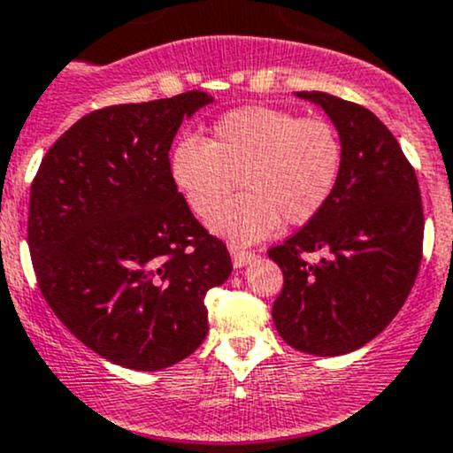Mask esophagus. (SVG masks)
Returning a JSON list of instances; mask_svg holds the SVG:
<instances>
[{
    "label": "esophagus",
    "instance_id": "obj_1",
    "mask_svg": "<svg viewBox=\"0 0 453 453\" xmlns=\"http://www.w3.org/2000/svg\"><path fill=\"white\" fill-rule=\"evenodd\" d=\"M230 254H232V263H234L236 269H243L245 265H250L256 258L254 252H245V250L234 248V245L230 248Z\"/></svg>",
    "mask_w": 453,
    "mask_h": 453
}]
</instances>
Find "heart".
Wrapping results in <instances>:
<instances>
[{
	"label": "heart",
	"instance_id": "1",
	"mask_svg": "<svg viewBox=\"0 0 453 453\" xmlns=\"http://www.w3.org/2000/svg\"><path fill=\"white\" fill-rule=\"evenodd\" d=\"M342 162L344 149L331 122L250 104L223 113L210 140H175L168 175L197 217H210L239 176L244 193L220 204L208 226L248 245L276 232L280 221L304 226L318 217L335 190Z\"/></svg>",
	"mask_w": 453,
	"mask_h": 453
}]
</instances>
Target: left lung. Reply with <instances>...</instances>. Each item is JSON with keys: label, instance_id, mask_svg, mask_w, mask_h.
<instances>
[{"label": "left lung", "instance_id": "left-lung-1", "mask_svg": "<svg viewBox=\"0 0 453 453\" xmlns=\"http://www.w3.org/2000/svg\"><path fill=\"white\" fill-rule=\"evenodd\" d=\"M296 96L331 118L344 162L318 217L269 250L285 278L272 315L296 350L337 357L377 337L408 300L421 265V193L399 142L372 111L324 91ZM304 253H319V263Z\"/></svg>", "mask_w": 453, "mask_h": 453}]
</instances>
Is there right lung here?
Returning a JSON list of instances; mask_svg holds the SVG:
<instances>
[{"mask_svg":"<svg viewBox=\"0 0 453 453\" xmlns=\"http://www.w3.org/2000/svg\"><path fill=\"white\" fill-rule=\"evenodd\" d=\"M186 91L81 118L45 153L30 190L39 289L72 335L131 370H162L208 335L205 294L232 273L226 245L168 175L181 120L212 103Z\"/></svg>","mask_w":453,"mask_h":453,"instance_id":"add662e5","label":"right lung"}]
</instances>
